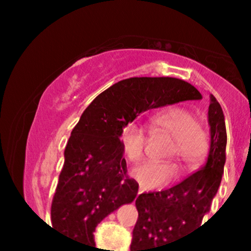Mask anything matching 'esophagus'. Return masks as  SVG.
Segmentation results:
<instances>
[{"label": "esophagus", "mask_w": 251, "mask_h": 251, "mask_svg": "<svg viewBox=\"0 0 251 251\" xmlns=\"http://www.w3.org/2000/svg\"><path fill=\"white\" fill-rule=\"evenodd\" d=\"M142 192H143V191H142V190H139V191H138V195H139V194H142Z\"/></svg>", "instance_id": "34e87169"}]
</instances>
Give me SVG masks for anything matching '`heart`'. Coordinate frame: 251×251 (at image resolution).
<instances>
[{
    "label": "heart",
    "mask_w": 251,
    "mask_h": 251,
    "mask_svg": "<svg viewBox=\"0 0 251 251\" xmlns=\"http://www.w3.org/2000/svg\"><path fill=\"white\" fill-rule=\"evenodd\" d=\"M153 132H162L174 138L168 157L177 156L185 166L196 165L206 151V137L197 126L192 112L181 106H172L159 112L152 118ZM145 129L138 124H127L121 132V143L124 156L137 162L145 154ZM177 175L174 163L148 161L133 168L132 176L145 188H161L167 185Z\"/></svg>",
    "instance_id": "heart-1"
}]
</instances>
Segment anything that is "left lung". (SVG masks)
Segmentation results:
<instances>
[{
  "label": "left lung",
  "instance_id": "1",
  "mask_svg": "<svg viewBox=\"0 0 251 251\" xmlns=\"http://www.w3.org/2000/svg\"><path fill=\"white\" fill-rule=\"evenodd\" d=\"M208 124L211 142L205 166L174 187L137 197L138 220L133 229L130 251H165L166 245L177 243L202 226L203 216L210 211L220 187L226 161L225 117L212 94Z\"/></svg>",
  "mask_w": 251,
  "mask_h": 251
}]
</instances>
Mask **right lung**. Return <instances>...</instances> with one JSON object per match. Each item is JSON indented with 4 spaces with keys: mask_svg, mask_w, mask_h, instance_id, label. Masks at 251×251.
Listing matches in <instances>:
<instances>
[{
    "mask_svg": "<svg viewBox=\"0 0 251 251\" xmlns=\"http://www.w3.org/2000/svg\"><path fill=\"white\" fill-rule=\"evenodd\" d=\"M200 92L176 77H129L115 83L84 110L65 147V162L51 203L52 227L94 245L95 227L137 196L127 176L121 132L141 113L183 100Z\"/></svg>",
    "mask_w": 251,
    "mask_h": 251,
    "instance_id": "right-lung-1",
    "label": "right lung"
}]
</instances>
